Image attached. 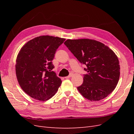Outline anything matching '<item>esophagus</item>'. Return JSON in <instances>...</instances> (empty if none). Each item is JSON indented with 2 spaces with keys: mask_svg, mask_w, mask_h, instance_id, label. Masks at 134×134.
<instances>
[{
  "mask_svg": "<svg viewBox=\"0 0 134 134\" xmlns=\"http://www.w3.org/2000/svg\"><path fill=\"white\" fill-rule=\"evenodd\" d=\"M72 74H70L69 75V76H66V77H65V78H66V79H68V78H70V77H72Z\"/></svg>",
  "mask_w": 134,
  "mask_h": 134,
  "instance_id": "34e87169",
  "label": "esophagus"
}]
</instances>
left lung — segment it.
Here are the masks:
<instances>
[{
    "instance_id": "obj_1",
    "label": "left lung",
    "mask_w": 134,
    "mask_h": 134,
    "mask_svg": "<svg viewBox=\"0 0 134 134\" xmlns=\"http://www.w3.org/2000/svg\"><path fill=\"white\" fill-rule=\"evenodd\" d=\"M64 44L87 66L83 83L77 88L80 94L91 101L107 97L115 89L120 75L119 61L115 52L94 40L68 39Z\"/></svg>"
}]
</instances>
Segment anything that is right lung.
<instances>
[{
  "label": "right lung",
  "instance_id": "right-lung-1",
  "mask_svg": "<svg viewBox=\"0 0 134 134\" xmlns=\"http://www.w3.org/2000/svg\"><path fill=\"white\" fill-rule=\"evenodd\" d=\"M65 40L52 36H40L21 48L16 59L15 73L22 90L40 101L50 99L62 81L56 76L52 61L56 50Z\"/></svg>",
  "mask_w": 134,
  "mask_h": 134
}]
</instances>
